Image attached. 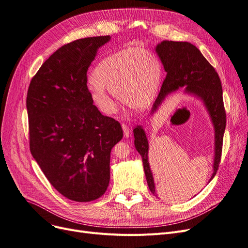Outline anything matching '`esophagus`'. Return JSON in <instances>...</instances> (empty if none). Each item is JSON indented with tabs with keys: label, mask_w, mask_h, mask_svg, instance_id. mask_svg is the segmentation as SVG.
Segmentation results:
<instances>
[{
	"label": "esophagus",
	"mask_w": 248,
	"mask_h": 248,
	"mask_svg": "<svg viewBox=\"0 0 248 248\" xmlns=\"http://www.w3.org/2000/svg\"><path fill=\"white\" fill-rule=\"evenodd\" d=\"M122 129H123V132H124V137L128 138V137H129V136H130L131 130H130V128H129V126H128V125H126V124H122Z\"/></svg>",
	"instance_id": "34e87169"
}]
</instances>
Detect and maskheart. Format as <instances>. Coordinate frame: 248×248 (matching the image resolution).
<instances>
[{
	"instance_id": "1",
	"label": "heart",
	"mask_w": 248,
	"mask_h": 248,
	"mask_svg": "<svg viewBox=\"0 0 248 248\" xmlns=\"http://www.w3.org/2000/svg\"><path fill=\"white\" fill-rule=\"evenodd\" d=\"M162 66L157 57L143 47H128L98 63L93 72L91 97L105 113L115 110L112 94L133 110H143L155 97L161 83Z\"/></svg>"
}]
</instances>
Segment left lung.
<instances>
[{
  "label": "left lung",
  "instance_id": "left-lung-1",
  "mask_svg": "<svg viewBox=\"0 0 248 248\" xmlns=\"http://www.w3.org/2000/svg\"><path fill=\"white\" fill-rule=\"evenodd\" d=\"M155 51L164 65L167 75L161 87V92L154 104L153 112L161 105L168 93L185 85L186 93H193L202 98L215 127V160L211 181L219 169L226 128V111L220 77L215 68L202 56L200 49L190 43L164 41L156 46ZM133 133L135 148L142 157L148 188L155 195L157 188H155L148 164V142L146 135L141 126L135 127Z\"/></svg>",
  "mask_w": 248,
  "mask_h": 248
}]
</instances>
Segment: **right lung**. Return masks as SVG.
I'll list each match as a JSON object with an SVG mask.
<instances>
[{"mask_svg": "<svg viewBox=\"0 0 248 248\" xmlns=\"http://www.w3.org/2000/svg\"><path fill=\"white\" fill-rule=\"evenodd\" d=\"M110 35L64 45L32 77L26 108L29 147L55 189L68 200L92 202L110 182V155L122 127L102 115L87 88V70Z\"/></svg>", "mask_w": 248, "mask_h": 248, "instance_id": "1", "label": "right lung"}]
</instances>
